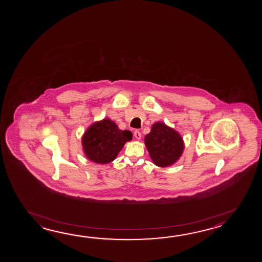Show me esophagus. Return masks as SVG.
I'll list each match as a JSON object with an SVG mask.
<instances>
[{"label": "esophagus", "mask_w": 262, "mask_h": 262, "mask_svg": "<svg viewBox=\"0 0 262 262\" xmlns=\"http://www.w3.org/2000/svg\"><path fill=\"white\" fill-rule=\"evenodd\" d=\"M134 137H135V139H139H139H141V133L137 130V131L134 132Z\"/></svg>", "instance_id": "esophagus-1"}]
</instances>
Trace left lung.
<instances>
[{"label": "left lung", "instance_id": "left-lung-1", "mask_svg": "<svg viewBox=\"0 0 262 262\" xmlns=\"http://www.w3.org/2000/svg\"><path fill=\"white\" fill-rule=\"evenodd\" d=\"M145 146L154 164L160 167L172 166L184 150V139L174 128L166 123L156 122L144 138Z\"/></svg>", "mask_w": 262, "mask_h": 262}]
</instances>
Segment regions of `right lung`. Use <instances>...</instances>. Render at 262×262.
Returning a JSON list of instances; mask_svg holds the SVG:
<instances>
[{
    "instance_id": "obj_1",
    "label": "right lung",
    "mask_w": 262,
    "mask_h": 262,
    "mask_svg": "<svg viewBox=\"0 0 262 262\" xmlns=\"http://www.w3.org/2000/svg\"><path fill=\"white\" fill-rule=\"evenodd\" d=\"M132 137L130 131L121 130L111 119L105 118L92 123L84 132L81 138L84 155L96 164H108Z\"/></svg>"
}]
</instances>
